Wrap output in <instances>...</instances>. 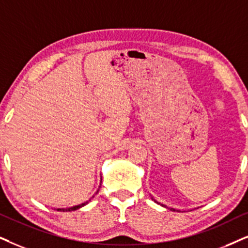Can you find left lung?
I'll list each match as a JSON object with an SVG mask.
<instances>
[{"instance_id":"8db88e82","label":"left lung","mask_w":248,"mask_h":248,"mask_svg":"<svg viewBox=\"0 0 248 248\" xmlns=\"http://www.w3.org/2000/svg\"><path fill=\"white\" fill-rule=\"evenodd\" d=\"M152 200H155V199H153V198H152ZM155 202H156V203H159L158 202H156V200H155ZM161 206H165V205H161ZM170 211H174V212H175V209H174V208H170Z\"/></svg>"}]
</instances>
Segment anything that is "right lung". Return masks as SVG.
I'll return each instance as SVG.
<instances>
[{
	"instance_id": "right-lung-1",
	"label": "right lung",
	"mask_w": 248,
	"mask_h": 248,
	"mask_svg": "<svg viewBox=\"0 0 248 248\" xmlns=\"http://www.w3.org/2000/svg\"><path fill=\"white\" fill-rule=\"evenodd\" d=\"M102 183V182H101ZM101 187V186H99ZM98 191H99V189L96 191V193L95 194H97L98 193ZM95 194H93V196L92 197V198H90L89 200H88V202H82V203H80V205H77V206H73V207H67V208H57V211H59V212H72V211H77V209H79V208H81V207H83V206H86L88 202H90V200H92L93 197H95Z\"/></svg>"
}]
</instances>
